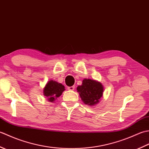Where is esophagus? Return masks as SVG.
<instances>
[{"label":"esophagus","mask_w":149,"mask_h":149,"mask_svg":"<svg viewBox=\"0 0 149 149\" xmlns=\"http://www.w3.org/2000/svg\"><path fill=\"white\" fill-rule=\"evenodd\" d=\"M68 88V90H70V91H73V90H74V86H70V87H68L67 88Z\"/></svg>","instance_id":"esophagus-1"}]
</instances>
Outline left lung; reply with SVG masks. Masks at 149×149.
I'll list each match as a JSON object with an SVG mask.
<instances>
[{"label":"left lung","instance_id":"obj_1","mask_svg":"<svg viewBox=\"0 0 149 149\" xmlns=\"http://www.w3.org/2000/svg\"><path fill=\"white\" fill-rule=\"evenodd\" d=\"M77 90L85 104L93 106L99 103L100 98L103 95L104 86L99 81L84 79L82 84L77 87Z\"/></svg>","mask_w":149,"mask_h":149}]
</instances>
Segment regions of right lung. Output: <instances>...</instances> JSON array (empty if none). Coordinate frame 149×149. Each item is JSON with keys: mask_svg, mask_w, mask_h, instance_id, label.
<instances>
[{"mask_svg": "<svg viewBox=\"0 0 149 149\" xmlns=\"http://www.w3.org/2000/svg\"><path fill=\"white\" fill-rule=\"evenodd\" d=\"M65 90V86L57 81L50 80L43 88V95L47 98V100L50 102H55L58 97L61 95Z\"/></svg>", "mask_w": 149, "mask_h": 149, "instance_id": "right-lung-1", "label": "right lung"}]
</instances>
